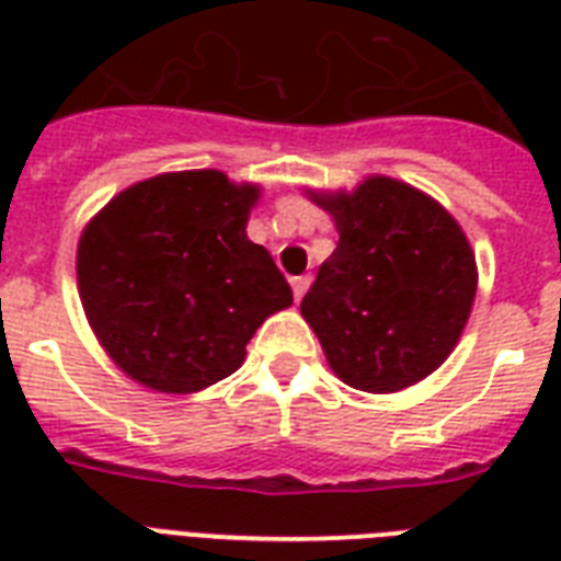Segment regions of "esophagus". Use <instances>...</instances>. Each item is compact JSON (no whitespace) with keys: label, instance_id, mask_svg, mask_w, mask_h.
<instances>
[{"label":"esophagus","instance_id":"obj_1","mask_svg":"<svg viewBox=\"0 0 561 561\" xmlns=\"http://www.w3.org/2000/svg\"><path fill=\"white\" fill-rule=\"evenodd\" d=\"M290 288H294V299H302L306 297V290L311 288V276H294V279H290Z\"/></svg>","mask_w":561,"mask_h":561}]
</instances>
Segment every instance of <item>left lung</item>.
<instances>
[{
  "mask_svg": "<svg viewBox=\"0 0 561 561\" xmlns=\"http://www.w3.org/2000/svg\"><path fill=\"white\" fill-rule=\"evenodd\" d=\"M337 247L299 306L343 383L399 392L460 341L478 294L466 232L431 194L373 174L352 192H311Z\"/></svg>",
  "mask_w": 561,
  "mask_h": 561,
  "instance_id": "left-lung-1",
  "label": "left lung"
}]
</instances>
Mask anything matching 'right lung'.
Wrapping results in <instances>:
<instances>
[{
	"label": "right lung",
	"mask_w": 561,
	"mask_h": 561,
	"mask_svg": "<svg viewBox=\"0 0 561 561\" xmlns=\"http://www.w3.org/2000/svg\"><path fill=\"white\" fill-rule=\"evenodd\" d=\"M262 186L171 171L118 192L83 227L78 294L113 364L148 390L188 396L244 364L247 343L294 302L247 218Z\"/></svg>",
	"instance_id": "1"
}]
</instances>
